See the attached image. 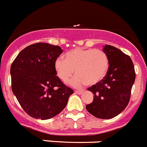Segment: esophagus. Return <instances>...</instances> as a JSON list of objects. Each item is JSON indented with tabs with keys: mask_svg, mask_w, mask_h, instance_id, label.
Returning a JSON list of instances; mask_svg holds the SVG:
<instances>
[{
	"mask_svg": "<svg viewBox=\"0 0 147 147\" xmlns=\"http://www.w3.org/2000/svg\"><path fill=\"white\" fill-rule=\"evenodd\" d=\"M75 93L78 94V95H81V94L82 93V91H81V90H75Z\"/></svg>",
	"mask_w": 147,
	"mask_h": 147,
	"instance_id": "1",
	"label": "esophagus"
}]
</instances>
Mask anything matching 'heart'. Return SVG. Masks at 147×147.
<instances>
[{"label":"heart","instance_id":"1","mask_svg":"<svg viewBox=\"0 0 147 147\" xmlns=\"http://www.w3.org/2000/svg\"><path fill=\"white\" fill-rule=\"evenodd\" d=\"M54 67L57 75L63 82H67L75 72L77 75L70 84L78 88L85 83L93 85L100 82L108 72L109 60L100 49L75 48L65 54V59H56Z\"/></svg>","mask_w":147,"mask_h":147}]
</instances>
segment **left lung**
Segmentation results:
<instances>
[{"label":"left lung","mask_w":147,"mask_h":147,"mask_svg":"<svg viewBox=\"0 0 147 147\" xmlns=\"http://www.w3.org/2000/svg\"><path fill=\"white\" fill-rule=\"evenodd\" d=\"M109 60V67L103 79L88 88L93 101L86 109L95 117L110 119L118 116L129 104L136 73L130 57L111 45L102 49Z\"/></svg>","instance_id":"left-lung-1"}]
</instances>
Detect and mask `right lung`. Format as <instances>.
<instances>
[{
  "mask_svg": "<svg viewBox=\"0 0 147 147\" xmlns=\"http://www.w3.org/2000/svg\"><path fill=\"white\" fill-rule=\"evenodd\" d=\"M63 52L47 43L28 46L11 67L12 91L24 111L36 119L55 117L65 108L73 90L57 76L55 61Z\"/></svg>",
  "mask_w": 147,
  "mask_h": 147,
  "instance_id": "obj_1",
  "label": "right lung"
}]
</instances>
